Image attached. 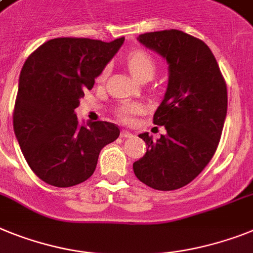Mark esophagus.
<instances>
[{
	"label": "esophagus",
	"mask_w": 253,
	"mask_h": 253,
	"mask_svg": "<svg viewBox=\"0 0 253 253\" xmlns=\"http://www.w3.org/2000/svg\"><path fill=\"white\" fill-rule=\"evenodd\" d=\"M133 135L130 132V131L127 130H122L121 131V137H132Z\"/></svg>",
	"instance_id": "obj_1"
}]
</instances>
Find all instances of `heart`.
I'll use <instances>...</instances> for the list:
<instances>
[{
  "instance_id": "1",
  "label": "heart",
  "mask_w": 253,
  "mask_h": 253,
  "mask_svg": "<svg viewBox=\"0 0 253 253\" xmlns=\"http://www.w3.org/2000/svg\"><path fill=\"white\" fill-rule=\"evenodd\" d=\"M127 67L133 77L137 80L149 77L152 78L156 73V61L152 58V55L148 54L146 51L135 50L128 54L127 56ZM107 73V69H104L101 73V77H104ZM143 110V105L137 103H123L118 108V116L121 120L128 121L132 114L140 113Z\"/></svg>"
}]
</instances>
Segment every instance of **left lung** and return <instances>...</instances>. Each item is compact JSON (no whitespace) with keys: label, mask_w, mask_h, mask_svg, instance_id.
Segmentation results:
<instances>
[{"label":"left lung","mask_w":253,"mask_h":253,"mask_svg":"<svg viewBox=\"0 0 253 253\" xmlns=\"http://www.w3.org/2000/svg\"><path fill=\"white\" fill-rule=\"evenodd\" d=\"M139 42L169 64V84L153 123L166 135L153 140L140 133L148 149L133 172L157 190L188 185L202 172L217 149L224 128L228 91L217 61L202 40L177 29L144 33Z\"/></svg>","instance_id":"1"}]
</instances>
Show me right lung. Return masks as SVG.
<instances>
[{
	"label": "right lung",
	"mask_w": 253,
	"mask_h": 253,
	"mask_svg": "<svg viewBox=\"0 0 253 253\" xmlns=\"http://www.w3.org/2000/svg\"><path fill=\"white\" fill-rule=\"evenodd\" d=\"M123 41L54 38L25 60L12 125L25 161L42 181L58 188L86 181L100 150L120 136L114 123L78 122L74 109Z\"/></svg>",
	"instance_id": "right-lung-1"
}]
</instances>
